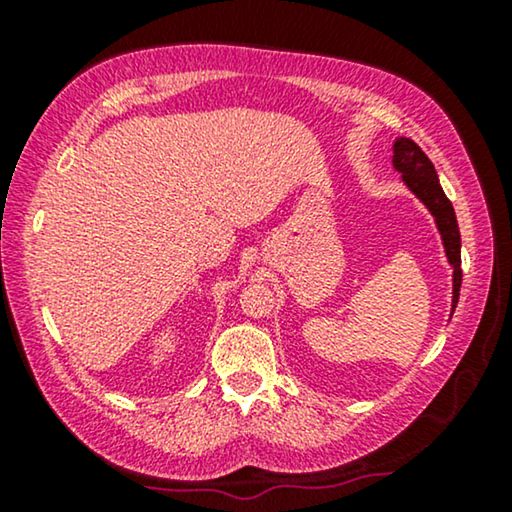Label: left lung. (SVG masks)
<instances>
[{"mask_svg": "<svg viewBox=\"0 0 512 512\" xmlns=\"http://www.w3.org/2000/svg\"><path fill=\"white\" fill-rule=\"evenodd\" d=\"M394 167L398 172H403V181L410 186V191L431 209V214L436 216L438 230L443 235L447 258H450L454 268V305L457 307L459 300V286H461V235H459V223L454 216L452 202L447 200V195L440 186L436 167L426 153L408 137L396 139L394 144Z\"/></svg>", "mask_w": 512, "mask_h": 512, "instance_id": "obj_1", "label": "left lung"}]
</instances>
